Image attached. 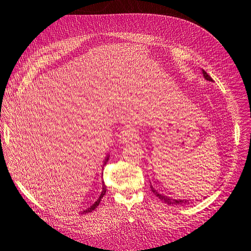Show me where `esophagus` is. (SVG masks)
Returning a JSON list of instances; mask_svg holds the SVG:
<instances>
[{
  "label": "esophagus",
  "instance_id": "obj_1",
  "mask_svg": "<svg viewBox=\"0 0 251 251\" xmlns=\"http://www.w3.org/2000/svg\"><path fill=\"white\" fill-rule=\"evenodd\" d=\"M136 136H137V134H136V131L134 128L126 126V127H124L119 133V141L121 143H126L130 140H132L133 138H135Z\"/></svg>",
  "mask_w": 251,
  "mask_h": 251
}]
</instances>
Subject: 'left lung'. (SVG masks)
Masks as SVG:
<instances>
[{"mask_svg": "<svg viewBox=\"0 0 251 251\" xmlns=\"http://www.w3.org/2000/svg\"><path fill=\"white\" fill-rule=\"evenodd\" d=\"M202 73H203V76H204V78L206 79V80H209V81H212V78L209 76V75L205 72L204 70H202ZM151 191L153 192L159 199H160L161 201H163L164 203H168V204H170V205H183V204H189V201L188 200H180V199H173V198H171V197H168V196H163V195H161V194H159L156 189L151 185Z\"/></svg>", "mask_w": 251, "mask_h": 251, "instance_id": "left-lung-1", "label": "left lung"}]
</instances>
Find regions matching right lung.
Wrapping results in <instances>:
<instances>
[{
    "label": "right lung",
    "instance_id": "right-lung-1",
    "mask_svg": "<svg viewBox=\"0 0 251 251\" xmlns=\"http://www.w3.org/2000/svg\"><path fill=\"white\" fill-rule=\"evenodd\" d=\"M108 160H109V155H108L107 157H105V159H104V161H103V164H102V165H105V164H107ZM105 193H107V187H105L104 183L102 182V191H101V194H100V198H98V199L96 200V202H95L94 204L91 205V206H90L89 208H87V209H85V210H82L81 214H88V212H91L92 210H94V209L98 206V205H100V201H101V198H102V197L105 195Z\"/></svg>",
    "mask_w": 251,
    "mask_h": 251
}]
</instances>
